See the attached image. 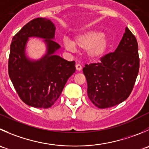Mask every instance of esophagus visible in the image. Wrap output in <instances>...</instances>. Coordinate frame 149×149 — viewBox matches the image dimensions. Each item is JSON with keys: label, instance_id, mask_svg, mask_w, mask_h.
I'll return each instance as SVG.
<instances>
[{"label": "esophagus", "instance_id": "1", "mask_svg": "<svg viewBox=\"0 0 149 149\" xmlns=\"http://www.w3.org/2000/svg\"><path fill=\"white\" fill-rule=\"evenodd\" d=\"M76 70H79V71H80V70L82 69L81 65L79 64V63H78V64H76Z\"/></svg>", "mask_w": 149, "mask_h": 149}]
</instances>
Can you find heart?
Instances as JSON below:
<instances>
[{"label":"heart","instance_id":"heart-1","mask_svg":"<svg viewBox=\"0 0 149 149\" xmlns=\"http://www.w3.org/2000/svg\"><path fill=\"white\" fill-rule=\"evenodd\" d=\"M63 45L66 49L70 51L76 48L85 49L86 57L89 60L97 61L107 54L110 42L108 36L100 30H89L77 35L73 41L65 38Z\"/></svg>","mask_w":149,"mask_h":149}]
</instances>
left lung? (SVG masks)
<instances>
[{"label":"left lung","instance_id":"8db88e82","mask_svg":"<svg viewBox=\"0 0 149 149\" xmlns=\"http://www.w3.org/2000/svg\"><path fill=\"white\" fill-rule=\"evenodd\" d=\"M140 59L136 38L128 27L113 52L100 63L85 65L83 73L87 82V95L99 108L113 107L130 96L139 71Z\"/></svg>","mask_w":149,"mask_h":149}]
</instances>
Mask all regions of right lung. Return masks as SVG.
Wrapping results in <instances>:
<instances>
[{
  "label": "right lung",
  "instance_id": "add662e5",
  "mask_svg": "<svg viewBox=\"0 0 149 149\" xmlns=\"http://www.w3.org/2000/svg\"><path fill=\"white\" fill-rule=\"evenodd\" d=\"M55 26L47 18H36L13 37L8 58V75L20 99L30 106L50 108L56 102L67 82L76 71L75 62H69L54 53L60 46L54 41ZM30 37L44 38L47 54L38 61L25 55Z\"/></svg>",
  "mask_w": 149,
  "mask_h": 149
}]
</instances>
